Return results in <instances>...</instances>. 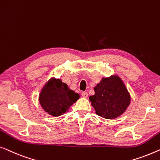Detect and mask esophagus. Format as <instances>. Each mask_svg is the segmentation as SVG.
<instances>
[{"mask_svg":"<svg viewBox=\"0 0 160 160\" xmlns=\"http://www.w3.org/2000/svg\"><path fill=\"white\" fill-rule=\"evenodd\" d=\"M82 96L83 98H88V93L87 92H82Z\"/></svg>","mask_w":160,"mask_h":160,"instance_id":"esophagus-1","label":"esophagus"}]
</instances>
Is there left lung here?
<instances>
[{
	"instance_id": "8db88e82",
	"label": "left lung",
	"mask_w": 160,
	"mask_h": 160,
	"mask_svg": "<svg viewBox=\"0 0 160 160\" xmlns=\"http://www.w3.org/2000/svg\"><path fill=\"white\" fill-rule=\"evenodd\" d=\"M95 94L89 97L96 114L113 120L122 115L129 107L131 98L123 80L118 75L103 78L94 88Z\"/></svg>"
}]
</instances>
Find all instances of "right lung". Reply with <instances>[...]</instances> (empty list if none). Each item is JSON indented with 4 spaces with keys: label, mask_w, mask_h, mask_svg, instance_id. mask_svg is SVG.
<instances>
[{
    "label": "right lung",
    "mask_w": 160,
    "mask_h": 160,
    "mask_svg": "<svg viewBox=\"0 0 160 160\" xmlns=\"http://www.w3.org/2000/svg\"><path fill=\"white\" fill-rule=\"evenodd\" d=\"M80 98L79 93L69 88L61 79L52 77L40 90L38 100L42 109L49 115L58 117L68 112Z\"/></svg>",
    "instance_id": "right-lung-1"
}]
</instances>
